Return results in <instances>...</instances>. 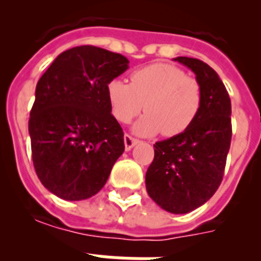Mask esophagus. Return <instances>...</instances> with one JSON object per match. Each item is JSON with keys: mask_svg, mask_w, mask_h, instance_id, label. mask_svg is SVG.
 <instances>
[{"mask_svg": "<svg viewBox=\"0 0 261 261\" xmlns=\"http://www.w3.org/2000/svg\"><path fill=\"white\" fill-rule=\"evenodd\" d=\"M124 144H125V150H130L135 145L138 144V140L133 138L132 136L125 135L124 136Z\"/></svg>", "mask_w": 261, "mask_h": 261, "instance_id": "esophagus-1", "label": "esophagus"}]
</instances>
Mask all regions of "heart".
I'll use <instances>...</instances> for the list:
<instances>
[{"mask_svg": "<svg viewBox=\"0 0 261 261\" xmlns=\"http://www.w3.org/2000/svg\"><path fill=\"white\" fill-rule=\"evenodd\" d=\"M107 98L115 119L129 123L141 112L132 130L138 136L162 132L167 137L180 135L199 115L201 86L184 70L170 64H153L130 74V84L115 78L107 85ZM145 105H143V102Z\"/></svg>", "mask_w": 261, "mask_h": 261, "instance_id": "obj_1", "label": "heart"}]
</instances>
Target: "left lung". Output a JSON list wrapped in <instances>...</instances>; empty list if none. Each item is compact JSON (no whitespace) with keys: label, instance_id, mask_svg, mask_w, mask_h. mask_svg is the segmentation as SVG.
I'll use <instances>...</instances> for the list:
<instances>
[{"label":"left lung","instance_id":"left-lung-1","mask_svg":"<svg viewBox=\"0 0 261 261\" xmlns=\"http://www.w3.org/2000/svg\"><path fill=\"white\" fill-rule=\"evenodd\" d=\"M195 73L201 86L199 115L190 128L154 145L145 176L154 202L174 214H186L208 201L218 190L231 142V102L225 85L205 62L176 57Z\"/></svg>","mask_w":261,"mask_h":261}]
</instances>
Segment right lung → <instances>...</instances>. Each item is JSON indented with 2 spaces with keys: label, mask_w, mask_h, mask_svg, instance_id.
Instances as JSON below:
<instances>
[{
  "label": "right lung",
  "mask_w": 261,
  "mask_h": 261,
  "mask_svg": "<svg viewBox=\"0 0 261 261\" xmlns=\"http://www.w3.org/2000/svg\"><path fill=\"white\" fill-rule=\"evenodd\" d=\"M120 53L81 45L60 53L36 85L29 133L41 184L68 201L102 190L124 153L107 85L129 68Z\"/></svg>",
  "instance_id": "1"
}]
</instances>
